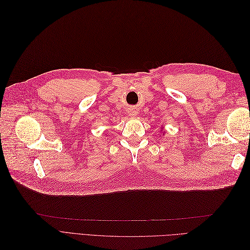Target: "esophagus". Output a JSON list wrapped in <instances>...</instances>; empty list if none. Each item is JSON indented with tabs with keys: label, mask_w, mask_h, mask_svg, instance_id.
Listing matches in <instances>:
<instances>
[{
	"label": "esophagus",
	"mask_w": 250,
	"mask_h": 250,
	"mask_svg": "<svg viewBox=\"0 0 250 250\" xmlns=\"http://www.w3.org/2000/svg\"><path fill=\"white\" fill-rule=\"evenodd\" d=\"M129 115L130 116H135V115H137V110H135V108H131L129 110Z\"/></svg>",
	"instance_id": "1"
}]
</instances>
